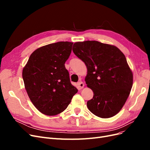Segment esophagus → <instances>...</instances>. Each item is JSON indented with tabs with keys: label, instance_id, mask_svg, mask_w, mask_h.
Listing matches in <instances>:
<instances>
[{
	"label": "esophagus",
	"instance_id": "1",
	"mask_svg": "<svg viewBox=\"0 0 150 150\" xmlns=\"http://www.w3.org/2000/svg\"><path fill=\"white\" fill-rule=\"evenodd\" d=\"M78 88H79V89H83V88H84V83L82 82V81H79V82L78 83Z\"/></svg>",
	"mask_w": 150,
	"mask_h": 150
}]
</instances>
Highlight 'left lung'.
I'll use <instances>...</instances> for the list:
<instances>
[{
	"instance_id": "1",
	"label": "left lung",
	"mask_w": 150,
	"mask_h": 150,
	"mask_svg": "<svg viewBox=\"0 0 150 150\" xmlns=\"http://www.w3.org/2000/svg\"><path fill=\"white\" fill-rule=\"evenodd\" d=\"M72 51L88 69L85 81L94 93L87 102L88 110L101 118L115 116L125 105L133 82L124 54L113 45L96 40L75 42Z\"/></svg>"
}]
</instances>
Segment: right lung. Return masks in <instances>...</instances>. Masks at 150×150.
I'll return each mask as SVG.
<instances>
[{"mask_svg":"<svg viewBox=\"0 0 150 150\" xmlns=\"http://www.w3.org/2000/svg\"><path fill=\"white\" fill-rule=\"evenodd\" d=\"M72 44L58 42L37 49L22 70L27 93L34 106L44 115L55 116L64 111L78 93L70 82L64 65Z\"/></svg>","mask_w":150,"mask_h":150,"instance_id":"add662e5","label":"right lung"}]
</instances>
